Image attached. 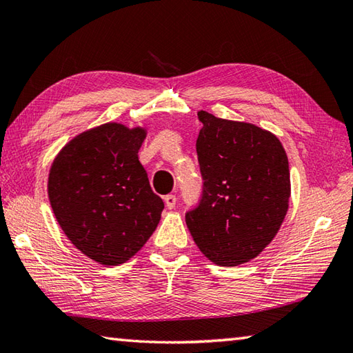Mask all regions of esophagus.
Listing matches in <instances>:
<instances>
[{"label":"esophagus","mask_w":353,"mask_h":353,"mask_svg":"<svg viewBox=\"0 0 353 353\" xmlns=\"http://www.w3.org/2000/svg\"><path fill=\"white\" fill-rule=\"evenodd\" d=\"M163 200H165V205H167V208H168V210H172V208H174V206H176L177 197H176L174 194H168V196L163 197Z\"/></svg>","instance_id":"esophagus-1"}]
</instances>
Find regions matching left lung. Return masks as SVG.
<instances>
[{
    "mask_svg": "<svg viewBox=\"0 0 353 353\" xmlns=\"http://www.w3.org/2000/svg\"><path fill=\"white\" fill-rule=\"evenodd\" d=\"M196 150L203 191L186 226L199 250L219 266L246 263L271 243L291 197L286 151L254 123L200 110Z\"/></svg>",
    "mask_w": 353,
    "mask_h": 353,
    "instance_id": "obj_1",
    "label": "left lung"
}]
</instances>
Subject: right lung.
<instances>
[{"label":"right lung","mask_w":353,"mask_h":353,"mask_svg":"<svg viewBox=\"0 0 353 353\" xmlns=\"http://www.w3.org/2000/svg\"><path fill=\"white\" fill-rule=\"evenodd\" d=\"M147 130L108 122L78 134L54 157L48 200L67 239L105 266L125 263L147 243L161 220L139 162Z\"/></svg>","instance_id":"add662e5"}]
</instances>
